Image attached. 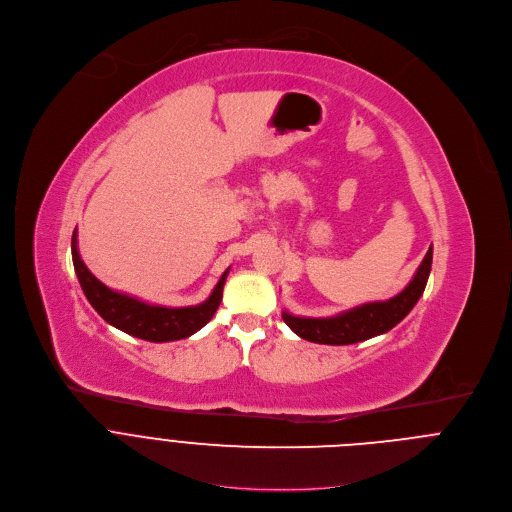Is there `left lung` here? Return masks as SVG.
Wrapping results in <instances>:
<instances>
[{
  "instance_id": "left-lung-1",
  "label": "left lung",
  "mask_w": 512,
  "mask_h": 512,
  "mask_svg": "<svg viewBox=\"0 0 512 512\" xmlns=\"http://www.w3.org/2000/svg\"><path fill=\"white\" fill-rule=\"evenodd\" d=\"M433 263V245L429 247L423 263L419 265L411 283L387 301H373L355 309L343 311L335 317H295L283 311V321L289 329L305 341L321 345H353L371 337L391 331L401 323L421 299Z\"/></svg>"
}]
</instances>
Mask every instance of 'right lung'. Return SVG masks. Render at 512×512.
Instances as JSON below:
<instances>
[{"label":"right lung","instance_id":"right-lung-1","mask_svg":"<svg viewBox=\"0 0 512 512\" xmlns=\"http://www.w3.org/2000/svg\"><path fill=\"white\" fill-rule=\"evenodd\" d=\"M71 257L73 267L79 279V285L91 303V307L113 327L121 329L127 335H133L143 341L151 343H167V341H179L193 333H197L201 327H205L211 317L215 315L221 297H223V285L227 279L229 269L221 275L219 283L215 285L213 293L207 301L193 307H161V305H149L135 297L117 293L109 287H105L81 261L77 251V233L73 231L71 237Z\"/></svg>","mask_w":512,"mask_h":512}]
</instances>
